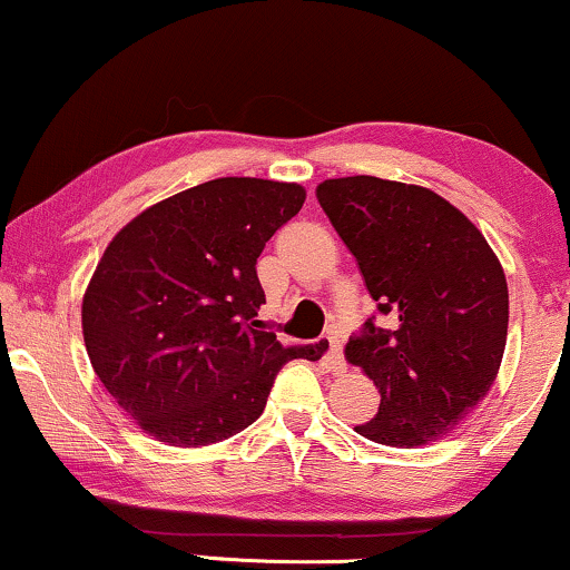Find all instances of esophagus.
<instances>
[{
	"label": "esophagus",
	"instance_id": "34e87169",
	"mask_svg": "<svg viewBox=\"0 0 570 570\" xmlns=\"http://www.w3.org/2000/svg\"><path fill=\"white\" fill-rule=\"evenodd\" d=\"M322 347H324L326 368H330V371L345 368V357H342V342L334 337V334H326V337H322Z\"/></svg>",
	"mask_w": 570,
	"mask_h": 570
}]
</instances>
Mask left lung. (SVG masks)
Returning a JSON list of instances; mask_svg holds the SVG:
<instances>
[{"label": "left lung", "instance_id": "1", "mask_svg": "<svg viewBox=\"0 0 570 570\" xmlns=\"http://www.w3.org/2000/svg\"><path fill=\"white\" fill-rule=\"evenodd\" d=\"M316 199L353 252L381 316L350 337L347 361L381 404L363 439L412 449L454 431L501 368L509 287L482 233L423 186L376 176L330 178Z\"/></svg>", "mask_w": 570, "mask_h": 570}]
</instances>
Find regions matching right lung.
<instances>
[{"mask_svg":"<svg viewBox=\"0 0 570 570\" xmlns=\"http://www.w3.org/2000/svg\"><path fill=\"white\" fill-rule=\"evenodd\" d=\"M298 184L215 178L116 233L82 301L90 363L108 394L168 446L225 441L264 412L279 368L322 347L264 330L256 259L301 213Z\"/></svg>","mask_w":570,"mask_h":570,"instance_id":"obj_1","label":"right lung"}]
</instances>
